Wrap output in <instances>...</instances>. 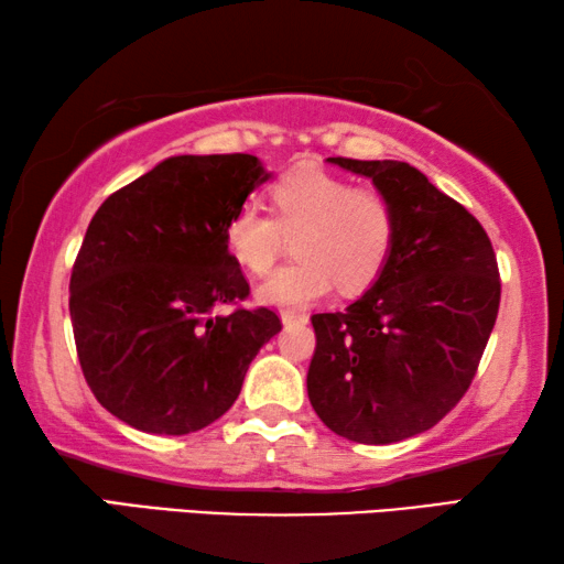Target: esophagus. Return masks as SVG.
Here are the masks:
<instances>
[{"label":"esophagus","instance_id":"esophagus-1","mask_svg":"<svg viewBox=\"0 0 564 564\" xmlns=\"http://www.w3.org/2000/svg\"><path fill=\"white\" fill-rule=\"evenodd\" d=\"M310 317L304 315V312H294V310H284L282 312V322L284 325H304Z\"/></svg>","mask_w":564,"mask_h":564}]
</instances>
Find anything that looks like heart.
<instances>
[{
	"instance_id": "obj_1",
	"label": "heart",
	"mask_w": 564,
	"mask_h": 564,
	"mask_svg": "<svg viewBox=\"0 0 564 564\" xmlns=\"http://www.w3.org/2000/svg\"><path fill=\"white\" fill-rule=\"evenodd\" d=\"M270 199L272 215L247 202L225 225L232 260L257 276L272 270L284 237H294L297 260L262 284L264 302L300 307L325 297L335 282L345 294L362 292L390 262L397 215L384 192L304 167L282 174Z\"/></svg>"
}]
</instances>
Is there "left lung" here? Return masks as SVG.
<instances>
[{
	"label": "left lung",
	"mask_w": 564,
	"mask_h": 564,
	"mask_svg": "<svg viewBox=\"0 0 564 564\" xmlns=\"http://www.w3.org/2000/svg\"><path fill=\"white\" fill-rule=\"evenodd\" d=\"M394 205L390 262L343 312L312 315L307 394L339 437L392 445L435 427L463 400L500 310L490 237L420 170L329 156Z\"/></svg>",
	"instance_id": "obj_1"
}]
</instances>
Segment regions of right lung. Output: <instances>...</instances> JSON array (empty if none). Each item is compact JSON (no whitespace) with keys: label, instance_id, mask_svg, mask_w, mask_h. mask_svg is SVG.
Instances as JSON below:
<instances>
[{"label":"right lung","instance_id":"add662e5","mask_svg":"<svg viewBox=\"0 0 564 564\" xmlns=\"http://www.w3.org/2000/svg\"><path fill=\"white\" fill-rule=\"evenodd\" d=\"M270 180L252 154H180L109 195L69 280L89 390L129 427L189 435L232 408L276 312L245 310L249 282L225 225ZM235 303L227 316L214 310Z\"/></svg>","mask_w":564,"mask_h":564}]
</instances>
